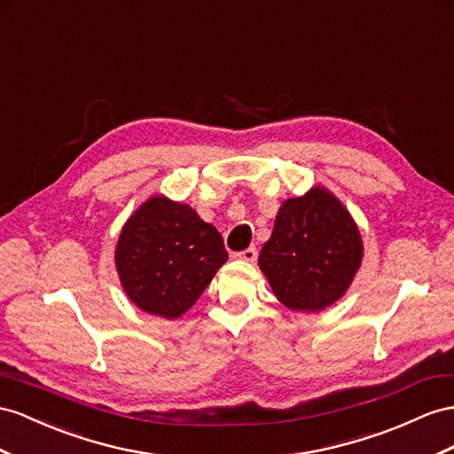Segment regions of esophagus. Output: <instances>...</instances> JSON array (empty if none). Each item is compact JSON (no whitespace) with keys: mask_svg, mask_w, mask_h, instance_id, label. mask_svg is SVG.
Wrapping results in <instances>:
<instances>
[{"mask_svg":"<svg viewBox=\"0 0 454 454\" xmlns=\"http://www.w3.org/2000/svg\"><path fill=\"white\" fill-rule=\"evenodd\" d=\"M238 257H239L241 261H246V262H254V261H257V249H254V247H247L246 251L238 253Z\"/></svg>","mask_w":454,"mask_h":454,"instance_id":"obj_1","label":"esophagus"}]
</instances>
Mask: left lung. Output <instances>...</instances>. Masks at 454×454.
<instances>
[{
    "mask_svg": "<svg viewBox=\"0 0 454 454\" xmlns=\"http://www.w3.org/2000/svg\"><path fill=\"white\" fill-rule=\"evenodd\" d=\"M363 251L353 216L338 197L317 185L282 203L259 266L282 305L318 312L345 295Z\"/></svg>",
    "mask_w": 454,
    "mask_h": 454,
    "instance_id": "8db88e82",
    "label": "left lung"
}]
</instances>
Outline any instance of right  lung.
Segmentation results:
<instances>
[{"instance_id":"obj_1","label":"right lung","mask_w":454,"mask_h":454,"mask_svg":"<svg viewBox=\"0 0 454 454\" xmlns=\"http://www.w3.org/2000/svg\"><path fill=\"white\" fill-rule=\"evenodd\" d=\"M228 261L223 236L190 205L153 195L121 230L114 264L122 289L149 315L178 318Z\"/></svg>"}]
</instances>
